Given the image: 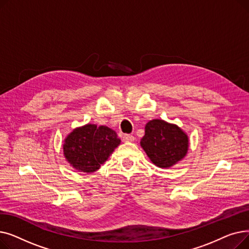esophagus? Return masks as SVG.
I'll return each instance as SVG.
<instances>
[{"label":"esophagus","instance_id":"1","mask_svg":"<svg viewBox=\"0 0 249 249\" xmlns=\"http://www.w3.org/2000/svg\"><path fill=\"white\" fill-rule=\"evenodd\" d=\"M135 140V137L133 135H130V134H126L123 136V141L125 142H132Z\"/></svg>","mask_w":249,"mask_h":249}]
</instances>
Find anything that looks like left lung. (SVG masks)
Wrapping results in <instances>:
<instances>
[{
  "instance_id": "8db88e82",
  "label": "left lung",
  "mask_w": 249,
  "mask_h": 249,
  "mask_svg": "<svg viewBox=\"0 0 249 249\" xmlns=\"http://www.w3.org/2000/svg\"><path fill=\"white\" fill-rule=\"evenodd\" d=\"M140 145L156 166L166 168L185 158L189 149V137L176 124L153 119L145 125V134Z\"/></svg>"
}]
</instances>
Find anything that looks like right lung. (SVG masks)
Segmentation results:
<instances>
[{"label": "right lung", "mask_w": 249, "mask_h": 249, "mask_svg": "<svg viewBox=\"0 0 249 249\" xmlns=\"http://www.w3.org/2000/svg\"><path fill=\"white\" fill-rule=\"evenodd\" d=\"M120 142L111 128L87 124L73 129L64 139L63 154L73 168L89 174L98 171Z\"/></svg>", "instance_id": "right-lung-1"}]
</instances>
